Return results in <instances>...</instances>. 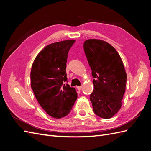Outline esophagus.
<instances>
[{
	"label": "esophagus",
	"instance_id": "esophagus-1",
	"mask_svg": "<svg viewBox=\"0 0 151 151\" xmlns=\"http://www.w3.org/2000/svg\"><path fill=\"white\" fill-rule=\"evenodd\" d=\"M76 88H77V89L80 91V90L82 89V88H83V86H77Z\"/></svg>",
	"mask_w": 151,
	"mask_h": 151
}]
</instances>
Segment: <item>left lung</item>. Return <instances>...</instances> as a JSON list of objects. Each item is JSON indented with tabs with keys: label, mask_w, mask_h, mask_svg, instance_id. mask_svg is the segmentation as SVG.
<instances>
[{
	"label": "left lung",
	"mask_w": 151,
	"mask_h": 151,
	"mask_svg": "<svg viewBox=\"0 0 151 151\" xmlns=\"http://www.w3.org/2000/svg\"><path fill=\"white\" fill-rule=\"evenodd\" d=\"M84 50L94 78L90 94L93 111L97 116L108 119L122 107L127 83L124 65L115 48L104 41L86 40Z\"/></svg>",
	"instance_id": "left-lung-1"
}]
</instances>
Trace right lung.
<instances>
[{
    "instance_id": "1",
    "label": "right lung",
    "mask_w": 151,
    "mask_h": 151,
    "mask_svg": "<svg viewBox=\"0 0 151 151\" xmlns=\"http://www.w3.org/2000/svg\"><path fill=\"white\" fill-rule=\"evenodd\" d=\"M74 40L45 47L35 58L31 70V86L40 106L52 118H61L70 112L77 98L74 88L66 84L67 54Z\"/></svg>"
}]
</instances>
